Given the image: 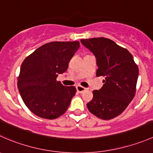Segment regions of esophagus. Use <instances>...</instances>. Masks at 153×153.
I'll return each mask as SVG.
<instances>
[{"mask_svg":"<svg viewBox=\"0 0 153 153\" xmlns=\"http://www.w3.org/2000/svg\"><path fill=\"white\" fill-rule=\"evenodd\" d=\"M76 89H77V91L79 92V93H82V92H84V91L86 90V88L84 87V86H82L78 85L76 86Z\"/></svg>","mask_w":153,"mask_h":153,"instance_id":"1","label":"esophagus"}]
</instances>
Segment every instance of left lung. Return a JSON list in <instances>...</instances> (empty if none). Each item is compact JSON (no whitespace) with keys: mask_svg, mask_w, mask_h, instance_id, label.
<instances>
[{"mask_svg":"<svg viewBox=\"0 0 153 153\" xmlns=\"http://www.w3.org/2000/svg\"><path fill=\"white\" fill-rule=\"evenodd\" d=\"M81 42L96 58V76L105 78L102 88L92 92L88 109L101 119H112L124 112L135 96L138 66L127 49L109 38L81 39Z\"/></svg>","mask_w":153,"mask_h":153,"instance_id":"1","label":"left lung"}]
</instances>
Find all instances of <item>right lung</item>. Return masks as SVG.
Here are the masks:
<instances>
[{
    "label": "right lung",
    "instance_id": "1",
    "mask_svg": "<svg viewBox=\"0 0 153 153\" xmlns=\"http://www.w3.org/2000/svg\"><path fill=\"white\" fill-rule=\"evenodd\" d=\"M79 41H53L38 47L24 59L18 87L24 104L37 116L55 119L65 113L76 92L74 86L57 81L67 70Z\"/></svg>",
    "mask_w": 153,
    "mask_h": 153
}]
</instances>
